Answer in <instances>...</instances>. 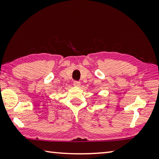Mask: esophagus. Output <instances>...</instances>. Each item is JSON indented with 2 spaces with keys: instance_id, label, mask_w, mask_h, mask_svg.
<instances>
[{
  "instance_id": "34e87169",
  "label": "esophagus",
  "mask_w": 159,
  "mask_h": 159,
  "mask_svg": "<svg viewBox=\"0 0 159 159\" xmlns=\"http://www.w3.org/2000/svg\"><path fill=\"white\" fill-rule=\"evenodd\" d=\"M74 85L76 86V87H79V86L80 85V83L79 81H74Z\"/></svg>"
}]
</instances>
